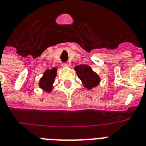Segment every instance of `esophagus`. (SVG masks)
<instances>
[{
  "instance_id": "obj_1",
  "label": "esophagus",
  "mask_w": 146,
  "mask_h": 146,
  "mask_svg": "<svg viewBox=\"0 0 146 146\" xmlns=\"http://www.w3.org/2000/svg\"><path fill=\"white\" fill-rule=\"evenodd\" d=\"M62 67H70V64L68 63H63L62 64Z\"/></svg>"
}]
</instances>
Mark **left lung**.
I'll return each instance as SVG.
<instances>
[{
  "label": "left lung",
  "instance_id": "obj_1",
  "mask_svg": "<svg viewBox=\"0 0 146 146\" xmlns=\"http://www.w3.org/2000/svg\"><path fill=\"white\" fill-rule=\"evenodd\" d=\"M79 79L82 81L84 87L87 89H92L98 86L101 79L97 73H95L90 66L87 64H80L74 67Z\"/></svg>",
  "mask_w": 146,
  "mask_h": 146
}]
</instances>
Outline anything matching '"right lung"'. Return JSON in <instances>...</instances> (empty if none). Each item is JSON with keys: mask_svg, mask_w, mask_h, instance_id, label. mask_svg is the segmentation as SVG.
Here are the masks:
<instances>
[{"mask_svg": "<svg viewBox=\"0 0 146 146\" xmlns=\"http://www.w3.org/2000/svg\"><path fill=\"white\" fill-rule=\"evenodd\" d=\"M56 75H57V67H53L52 69H48L44 71L43 76L39 80V88H41L44 91H46V93L52 91Z\"/></svg>", "mask_w": 146, "mask_h": 146, "instance_id": "1", "label": "right lung"}]
</instances>
